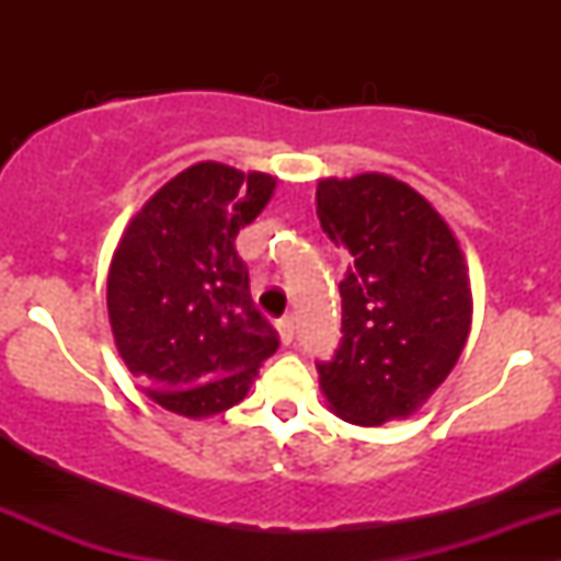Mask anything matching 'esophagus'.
Here are the masks:
<instances>
[{
    "label": "esophagus",
    "mask_w": 561,
    "mask_h": 561,
    "mask_svg": "<svg viewBox=\"0 0 561 561\" xmlns=\"http://www.w3.org/2000/svg\"><path fill=\"white\" fill-rule=\"evenodd\" d=\"M276 331H279L282 344H290L296 339V322H293V317H279L276 320Z\"/></svg>",
    "instance_id": "esophagus-1"
}]
</instances>
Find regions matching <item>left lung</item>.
<instances>
[{
  "instance_id": "left-lung-1",
  "label": "left lung",
  "mask_w": 561,
  "mask_h": 561,
  "mask_svg": "<svg viewBox=\"0 0 561 561\" xmlns=\"http://www.w3.org/2000/svg\"><path fill=\"white\" fill-rule=\"evenodd\" d=\"M317 217L353 254L339 282L342 342L320 360V388L358 426L407 417L456 366L472 322L458 241L404 181L382 173L317 184Z\"/></svg>"
}]
</instances>
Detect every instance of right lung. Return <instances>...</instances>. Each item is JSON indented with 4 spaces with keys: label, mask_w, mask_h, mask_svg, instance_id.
Returning <instances> with one entry per match:
<instances>
[{
    "label": "right lung",
    "mask_w": 561,
    "mask_h": 561,
    "mask_svg": "<svg viewBox=\"0 0 561 561\" xmlns=\"http://www.w3.org/2000/svg\"><path fill=\"white\" fill-rule=\"evenodd\" d=\"M274 186L265 173L197 162L135 214L113 252V339L135 380L165 410L186 417L230 410L279 347L236 252V236Z\"/></svg>",
    "instance_id": "1"
}]
</instances>
